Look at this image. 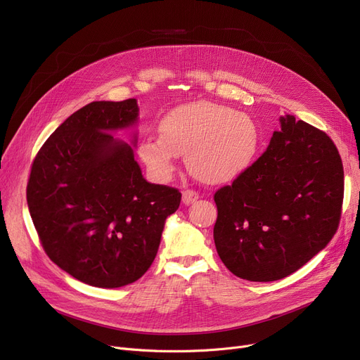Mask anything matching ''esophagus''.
<instances>
[{"label":"esophagus","instance_id":"esophagus-1","mask_svg":"<svg viewBox=\"0 0 360 360\" xmlns=\"http://www.w3.org/2000/svg\"><path fill=\"white\" fill-rule=\"evenodd\" d=\"M198 193H195V191H193V190H185L184 193H182V201H184V204H193L194 201H197L198 200Z\"/></svg>","mask_w":360,"mask_h":360}]
</instances>
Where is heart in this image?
Instances as JSON below:
<instances>
[{
    "label": "heart",
    "instance_id": "obj_1",
    "mask_svg": "<svg viewBox=\"0 0 360 360\" xmlns=\"http://www.w3.org/2000/svg\"><path fill=\"white\" fill-rule=\"evenodd\" d=\"M159 137L147 136L139 146L141 160L159 179L175 172L178 156L205 184H224L247 170L258 150L255 121L229 106L198 102L170 110L159 124Z\"/></svg>",
    "mask_w": 360,
    "mask_h": 360
}]
</instances>
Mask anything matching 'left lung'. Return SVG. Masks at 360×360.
<instances>
[{"instance_id": "1", "label": "left lung", "mask_w": 360, "mask_h": 360, "mask_svg": "<svg viewBox=\"0 0 360 360\" xmlns=\"http://www.w3.org/2000/svg\"><path fill=\"white\" fill-rule=\"evenodd\" d=\"M267 150L214 194V243L223 264L250 281L288 277L337 232L345 170L333 140L293 115Z\"/></svg>"}]
</instances>
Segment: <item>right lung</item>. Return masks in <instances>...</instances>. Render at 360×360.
<instances>
[{"instance_id":"obj_1","label":"right lung","mask_w":360,"mask_h":360,"mask_svg":"<svg viewBox=\"0 0 360 360\" xmlns=\"http://www.w3.org/2000/svg\"><path fill=\"white\" fill-rule=\"evenodd\" d=\"M137 120L136 99L91 102L52 132L32 163L27 205L46 255L94 288L139 280L181 202L176 188L147 182L131 146L110 134Z\"/></svg>"}]
</instances>
